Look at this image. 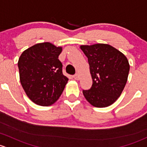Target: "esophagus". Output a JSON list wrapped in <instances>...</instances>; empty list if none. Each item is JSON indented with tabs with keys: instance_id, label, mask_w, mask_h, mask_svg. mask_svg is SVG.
I'll return each instance as SVG.
<instances>
[{
	"instance_id": "esophagus-1",
	"label": "esophagus",
	"mask_w": 147,
	"mask_h": 147,
	"mask_svg": "<svg viewBox=\"0 0 147 147\" xmlns=\"http://www.w3.org/2000/svg\"><path fill=\"white\" fill-rule=\"evenodd\" d=\"M74 79L78 81V80H79V76H78V74H76V75L74 76Z\"/></svg>"
}]
</instances>
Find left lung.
<instances>
[{
    "instance_id": "obj_1",
    "label": "left lung",
    "mask_w": 147,
    "mask_h": 147,
    "mask_svg": "<svg viewBox=\"0 0 147 147\" xmlns=\"http://www.w3.org/2000/svg\"><path fill=\"white\" fill-rule=\"evenodd\" d=\"M88 57L93 84L83 90L88 102L96 107L114 103L123 91L127 81L129 63L121 51L107 44L81 45Z\"/></svg>"
}]
</instances>
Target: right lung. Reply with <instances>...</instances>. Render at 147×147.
Masks as SVG:
<instances>
[{
	"label": "right lung",
	"instance_id": "obj_1",
	"mask_svg": "<svg viewBox=\"0 0 147 147\" xmlns=\"http://www.w3.org/2000/svg\"><path fill=\"white\" fill-rule=\"evenodd\" d=\"M61 51V47L42 42L30 47L20 57V84L28 98L37 105L54 104L69 81L63 76L62 63L59 60Z\"/></svg>",
	"mask_w": 147,
	"mask_h": 147
}]
</instances>
